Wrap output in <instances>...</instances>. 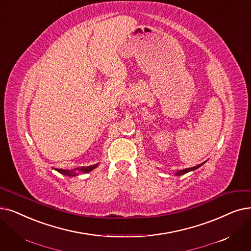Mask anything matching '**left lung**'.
<instances>
[{"label":"left lung","mask_w":251,"mask_h":251,"mask_svg":"<svg viewBox=\"0 0 251 251\" xmlns=\"http://www.w3.org/2000/svg\"><path fill=\"white\" fill-rule=\"evenodd\" d=\"M204 164V163H202V164H200V165H197V166H195V167H192V168H187V169H183V170H180V171H178V172H176V176H182V174H184V173H187V172H189V171H192V170H195V169H197V168H199L200 166H202Z\"/></svg>","instance_id":"left-lung-1"}]
</instances>
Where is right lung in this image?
Returning a JSON list of instances; mask_svg holds the SVG:
<instances>
[{"instance_id": "obj_1", "label": "right lung", "mask_w": 251, "mask_h": 251, "mask_svg": "<svg viewBox=\"0 0 251 251\" xmlns=\"http://www.w3.org/2000/svg\"><path fill=\"white\" fill-rule=\"evenodd\" d=\"M95 167H97V164L96 165H91V166H88V167H81V168H77L79 169L80 171H83V172H89L91 170H93ZM75 169V170H77ZM59 173L63 174V176H75V173L73 172V171H69V170H62V169H56Z\"/></svg>"}]
</instances>
